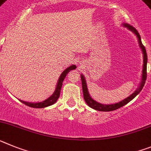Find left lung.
<instances>
[{"instance_id":"left-lung-1","label":"left lung","mask_w":151,"mask_h":151,"mask_svg":"<svg viewBox=\"0 0 151 151\" xmlns=\"http://www.w3.org/2000/svg\"><path fill=\"white\" fill-rule=\"evenodd\" d=\"M123 26V27H125L128 29H129L131 32H133L134 35L136 36V37L137 38V41H138L139 47L141 48V52L143 54V69H142V74H141V83L139 84L138 88L134 92L132 95H130L129 96H128L127 98L124 99L123 100L120 101L119 103H113V104H102V103H99L98 102H96V100H94L93 98L90 96V93H89L88 88H87V84H86V81L85 79V77L83 74H81V81H82V89H83V98H84L85 102L86 103V104L88 105L90 108L93 109L95 110H97V111H101V112H110V111H113V110L118 109L121 108V107L124 106V105H126L127 103H128L131 100L135 97L141 91V90L143 89L144 86H145V81L147 79V55L146 49H145V46L143 45L142 42H141V36L139 35L138 32L136 30L135 28H134L132 26L126 23H123L122 24Z\"/></svg>"}]
</instances>
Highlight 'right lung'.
Returning <instances> with one entry per match:
<instances>
[{"mask_svg":"<svg viewBox=\"0 0 151 151\" xmlns=\"http://www.w3.org/2000/svg\"><path fill=\"white\" fill-rule=\"evenodd\" d=\"M76 68H77L76 65H70V67L67 68L66 69H65V70L61 73L59 78H58V83H57V85H56L55 92H54L53 93H52V95L51 96H49L48 99H45L44 101H42V102H37V103L26 102V101L21 100V99H19V101H20L21 103H23V104L27 105V106H28L29 107H32V108L41 109V108H45V107H48L49 106H52V105H53L54 103H55L56 101L58 100V99L59 98L60 92H61V86H62L63 81H64V80H65L66 75L69 73V72H70V70H74V69H76Z\"/></svg>","mask_w":151,"mask_h":151,"instance_id":"add662e5","label":"right lung"}]
</instances>
